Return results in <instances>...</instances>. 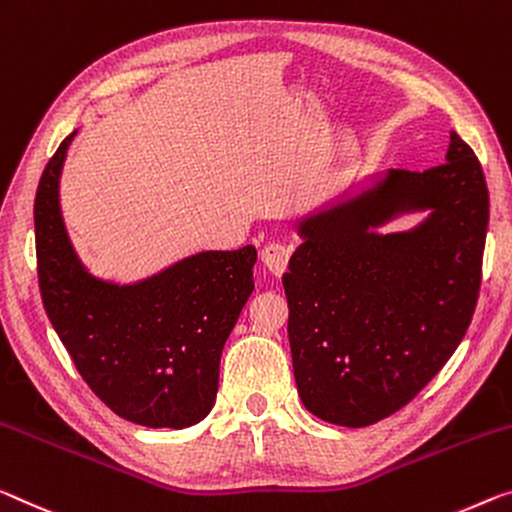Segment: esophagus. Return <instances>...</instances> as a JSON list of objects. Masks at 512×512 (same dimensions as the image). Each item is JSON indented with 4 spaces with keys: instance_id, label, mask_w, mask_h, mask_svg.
<instances>
[{
    "instance_id": "obj_1",
    "label": "esophagus",
    "mask_w": 512,
    "mask_h": 512,
    "mask_svg": "<svg viewBox=\"0 0 512 512\" xmlns=\"http://www.w3.org/2000/svg\"><path fill=\"white\" fill-rule=\"evenodd\" d=\"M289 257H291V248L285 246V243H269V246L262 250V262L266 269L275 275V278L287 271Z\"/></svg>"
}]
</instances>
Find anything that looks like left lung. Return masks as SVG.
<instances>
[{"label": "left lung", "instance_id": "1", "mask_svg": "<svg viewBox=\"0 0 512 512\" xmlns=\"http://www.w3.org/2000/svg\"><path fill=\"white\" fill-rule=\"evenodd\" d=\"M428 211L412 231L377 230ZM490 196L474 150L451 132L446 164L392 168L298 223L282 275L300 401L362 428L431 383L465 337L481 289Z\"/></svg>", "mask_w": 512, "mask_h": 512}]
</instances>
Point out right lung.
Masks as SVG:
<instances>
[{
	"label": "right lung",
	"instance_id": "1",
	"mask_svg": "<svg viewBox=\"0 0 512 512\" xmlns=\"http://www.w3.org/2000/svg\"><path fill=\"white\" fill-rule=\"evenodd\" d=\"M47 161L34 202L45 312L81 378L118 417L186 428L212 410L223 346L255 289L257 250H207L134 285L95 278L63 225L59 177L68 145Z\"/></svg>",
	"mask_w": 512,
	"mask_h": 512
}]
</instances>
